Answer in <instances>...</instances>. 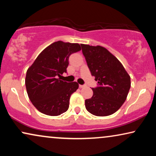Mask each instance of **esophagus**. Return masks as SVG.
Wrapping results in <instances>:
<instances>
[{
	"mask_svg": "<svg viewBox=\"0 0 156 156\" xmlns=\"http://www.w3.org/2000/svg\"><path fill=\"white\" fill-rule=\"evenodd\" d=\"M79 87H80V89H82V88H84V87L85 86H84V85H81V84H80V86H79Z\"/></svg>",
	"mask_w": 156,
	"mask_h": 156,
	"instance_id": "obj_1",
	"label": "esophagus"
}]
</instances>
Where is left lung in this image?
<instances>
[{
  "mask_svg": "<svg viewBox=\"0 0 156 156\" xmlns=\"http://www.w3.org/2000/svg\"><path fill=\"white\" fill-rule=\"evenodd\" d=\"M81 46L91 75L99 85L92 88V97L85 100L87 110L97 116L114 114L126 99L131 77L121 62L107 49L99 45Z\"/></svg>",
  "mask_w": 156,
  "mask_h": 156,
  "instance_id": "8db88e82",
  "label": "left lung"
}]
</instances>
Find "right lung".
<instances>
[{"mask_svg": "<svg viewBox=\"0 0 156 156\" xmlns=\"http://www.w3.org/2000/svg\"><path fill=\"white\" fill-rule=\"evenodd\" d=\"M78 43L57 41L44 49L27 70L25 87L34 106L42 114L59 116L67 112L69 98L79 88L76 82L61 80L69 57L81 50Z\"/></svg>", "mask_w": 156, "mask_h": 156, "instance_id": "obj_1", "label": "right lung"}]
</instances>
